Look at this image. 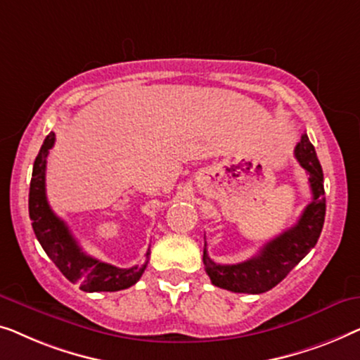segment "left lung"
Listing matches in <instances>:
<instances>
[{"instance_id": "8db88e82", "label": "left lung", "mask_w": 360, "mask_h": 360, "mask_svg": "<svg viewBox=\"0 0 360 360\" xmlns=\"http://www.w3.org/2000/svg\"><path fill=\"white\" fill-rule=\"evenodd\" d=\"M295 158L308 173L311 202L292 229L267 241L251 259L238 264H217L204 248V266L214 285L236 293H262L271 290L287 277L305 257L321 235L326 214V197L323 187V169L316 158L315 146L307 134L295 146ZM207 246V245H205Z\"/></svg>"}]
</instances>
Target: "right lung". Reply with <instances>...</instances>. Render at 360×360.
<instances>
[{
    "instance_id": "add662e5",
    "label": "right lung",
    "mask_w": 360,
    "mask_h": 360,
    "mask_svg": "<svg viewBox=\"0 0 360 360\" xmlns=\"http://www.w3.org/2000/svg\"><path fill=\"white\" fill-rule=\"evenodd\" d=\"M55 143V134L45 136L37 158L34 161L32 179L29 189V217L32 220L35 236L47 256L53 261L60 272L70 282L79 283L84 292H117L129 288L140 279L146 269L150 257V248L146 251L143 266H134L120 269L108 262L94 259L83 252L78 241L62 219H58L50 209L45 194V168H47L49 150Z\"/></svg>"
}]
</instances>
